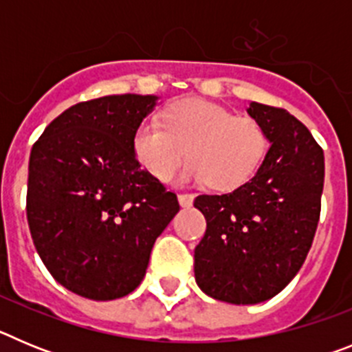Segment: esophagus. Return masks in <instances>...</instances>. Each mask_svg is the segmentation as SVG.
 I'll list each match as a JSON object with an SVG mask.
<instances>
[{"label":"esophagus","instance_id":"34e87169","mask_svg":"<svg viewBox=\"0 0 352 352\" xmlns=\"http://www.w3.org/2000/svg\"><path fill=\"white\" fill-rule=\"evenodd\" d=\"M178 201H179V204H182L183 208H188V206H192V203H194V195H192V194H179Z\"/></svg>","mask_w":352,"mask_h":352}]
</instances>
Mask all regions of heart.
<instances>
[{
	"instance_id": "heart-1",
	"label": "heart",
	"mask_w": 352,
	"mask_h": 352,
	"mask_svg": "<svg viewBox=\"0 0 352 352\" xmlns=\"http://www.w3.org/2000/svg\"><path fill=\"white\" fill-rule=\"evenodd\" d=\"M133 155L160 182H167L183 158L182 182H208L217 190L245 185L268 151V135L252 118L199 98L170 104L162 116L142 121L132 138Z\"/></svg>"
}]
</instances>
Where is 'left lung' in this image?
<instances>
[{"instance_id":"8db88e82","label":"left lung","mask_w":352,"mask_h":352,"mask_svg":"<svg viewBox=\"0 0 352 352\" xmlns=\"http://www.w3.org/2000/svg\"><path fill=\"white\" fill-rule=\"evenodd\" d=\"M248 116L272 142L254 178L194 206L206 232L194 252L195 282L214 300L256 305L276 296L312 247L324 185V153L285 109L250 102Z\"/></svg>"}]
</instances>
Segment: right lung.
Instances as JSON below:
<instances>
[{"label":"right lung","instance_id":"obj_1","mask_svg":"<svg viewBox=\"0 0 352 352\" xmlns=\"http://www.w3.org/2000/svg\"><path fill=\"white\" fill-rule=\"evenodd\" d=\"M157 95H109L72 105L30 155L26 213L40 259L56 282L95 301L142 282L155 239L178 197L133 155V132Z\"/></svg>","mask_w":352,"mask_h":352}]
</instances>
